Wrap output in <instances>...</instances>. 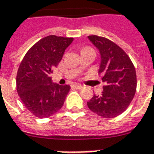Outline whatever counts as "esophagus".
Masks as SVG:
<instances>
[{
  "mask_svg": "<svg viewBox=\"0 0 154 154\" xmlns=\"http://www.w3.org/2000/svg\"><path fill=\"white\" fill-rule=\"evenodd\" d=\"M73 87L75 88H77V89H81L82 88V86L81 84H78V83H75V84H73Z\"/></svg>",
  "mask_w": 154,
  "mask_h": 154,
  "instance_id": "1",
  "label": "esophagus"
}]
</instances>
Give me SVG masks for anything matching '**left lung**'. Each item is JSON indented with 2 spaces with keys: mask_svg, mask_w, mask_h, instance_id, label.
<instances>
[{
  "mask_svg": "<svg viewBox=\"0 0 154 154\" xmlns=\"http://www.w3.org/2000/svg\"><path fill=\"white\" fill-rule=\"evenodd\" d=\"M99 49L101 64L99 73L105 82L101 95L87 102L91 111L103 118H114L125 111L137 90L136 69L128 55L116 43L97 35L88 36Z\"/></svg>",
  "mask_w": 154,
  "mask_h": 154,
  "instance_id": "1",
  "label": "left lung"
}]
</instances>
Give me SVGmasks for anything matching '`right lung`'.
Here are the masks:
<instances>
[{"instance_id":"add662e5","label":"right lung","mask_w":154,"mask_h":154,"mask_svg":"<svg viewBox=\"0 0 154 154\" xmlns=\"http://www.w3.org/2000/svg\"><path fill=\"white\" fill-rule=\"evenodd\" d=\"M73 38L49 35L29 49L17 73V91L28 110L38 118H47L63 106L69 85L53 83L51 74L59 65Z\"/></svg>"}]
</instances>
